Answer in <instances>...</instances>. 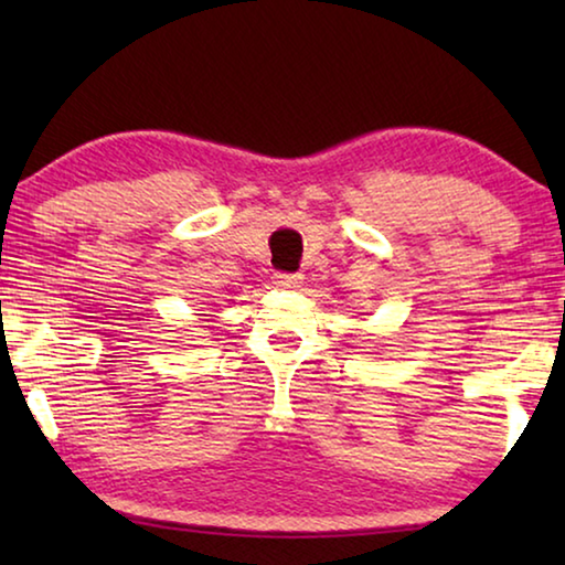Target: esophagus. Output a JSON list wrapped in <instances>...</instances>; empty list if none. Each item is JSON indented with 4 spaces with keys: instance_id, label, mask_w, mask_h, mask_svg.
Here are the masks:
<instances>
[{
    "instance_id": "34e87169",
    "label": "esophagus",
    "mask_w": 565,
    "mask_h": 565,
    "mask_svg": "<svg viewBox=\"0 0 565 565\" xmlns=\"http://www.w3.org/2000/svg\"><path fill=\"white\" fill-rule=\"evenodd\" d=\"M274 284L281 289H299L301 276L299 274H274Z\"/></svg>"
}]
</instances>
